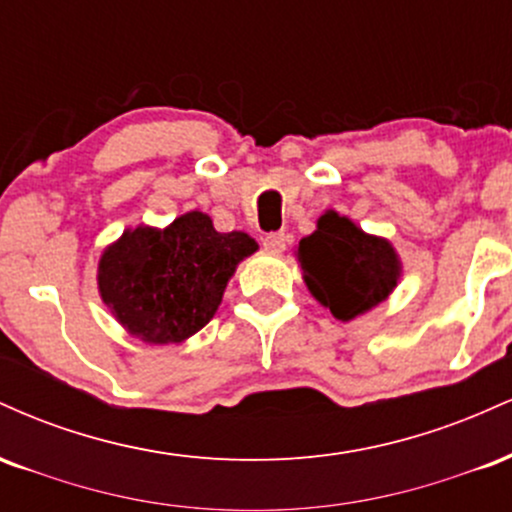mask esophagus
I'll list each match as a JSON object with an SVG mask.
<instances>
[{
  "label": "esophagus",
  "instance_id": "1",
  "mask_svg": "<svg viewBox=\"0 0 512 512\" xmlns=\"http://www.w3.org/2000/svg\"><path fill=\"white\" fill-rule=\"evenodd\" d=\"M262 245L264 250L272 252V255H279V252H284L286 248V236L284 233H269V236L262 238Z\"/></svg>",
  "mask_w": 512,
  "mask_h": 512
}]
</instances>
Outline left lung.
Returning a JSON list of instances; mask_svg holds the SVG:
<instances>
[{"mask_svg":"<svg viewBox=\"0 0 512 512\" xmlns=\"http://www.w3.org/2000/svg\"><path fill=\"white\" fill-rule=\"evenodd\" d=\"M313 298L342 322L356 320L395 291L402 260L383 236H370L349 216L327 209L296 248Z\"/></svg>","mask_w":512,"mask_h":512,"instance_id":"1","label":"left lung"}]
</instances>
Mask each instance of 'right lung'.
I'll use <instances>...</instances> for the list:
<instances>
[{"label": "right lung", "mask_w": 512, "mask_h": 512, "mask_svg": "<svg viewBox=\"0 0 512 512\" xmlns=\"http://www.w3.org/2000/svg\"><path fill=\"white\" fill-rule=\"evenodd\" d=\"M257 240L219 233L209 214L187 211L166 228H125L98 260V293L129 337L180 344L219 310L223 291Z\"/></svg>", "instance_id": "1"}]
</instances>
